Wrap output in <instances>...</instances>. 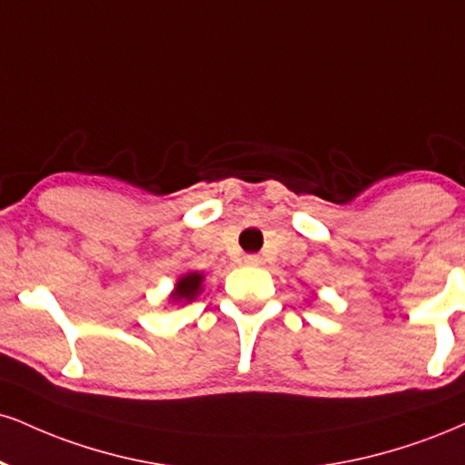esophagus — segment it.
<instances>
[{"label": "esophagus", "instance_id": "34e87169", "mask_svg": "<svg viewBox=\"0 0 465 465\" xmlns=\"http://www.w3.org/2000/svg\"><path fill=\"white\" fill-rule=\"evenodd\" d=\"M244 264H247V266H260L262 257L260 255H247V257H244Z\"/></svg>", "mask_w": 465, "mask_h": 465}]
</instances>
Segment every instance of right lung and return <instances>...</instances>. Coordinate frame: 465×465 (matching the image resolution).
Returning a JSON list of instances; mask_svg holds the SVG:
<instances>
[{
	"label": "right lung",
	"mask_w": 465,
	"mask_h": 465,
	"mask_svg": "<svg viewBox=\"0 0 465 465\" xmlns=\"http://www.w3.org/2000/svg\"><path fill=\"white\" fill-rule=\"evenodd\" d=\"M203 282L205 275L199 271H188L183 272V275H179L175 286H173L169 294V303L186 305L190 301H194L201 292H203Z\"/></svg>",
	"instance_id": "obj_1"
}]
</instances>
